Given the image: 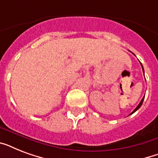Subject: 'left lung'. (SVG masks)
Masks as SVG:
<instances>
[{
	"mask_svg": "<svg viewBox=\"0 0 158 158\" xmlns=\"http://www.w3.org/2000/svg\"><path fill=\"white\" fill-rule=\"evenodd\" d=\"M140 64H141V63H140ZM141 65H142V64H141ZM142 69H143V74H144V70H143V65H142ZM144 96H145V95H144ZM143 99H144V97H143V98H142V100H141V102H139V105L137 106V107L135 108V110H133V111H132V113H131V114H133V113H134V112H135V111H136V110H137L138 109H139V107H140V106H142V104H143Z\"/></svg>",
	"mask_w": 158,
	"mask_h": 158,
	"instance_id": "1",
	"label": "left lung"
}]
</instances>
